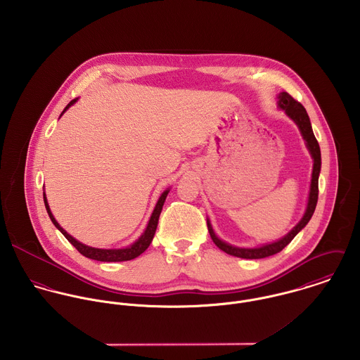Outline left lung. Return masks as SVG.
<instances>
[{
    "label": "left lung",
    "mask_w": 360,
    "mask_h": 360,
    "mask_svg": "<svg viewBox=\"0 0 360 360\" xmlns=\"http://www.w3.org/2000/svg\"><path fill=\"white\" fill-rule=\"evenodd\" d=\"M278 106L281 109L285 110L287 116H290L297 126L301 130V134L307 143L309 153L313 158V172H311V181H310V191H309L308 206L305 210L304 217L301 219V221L281 240L271 243V244H266L262 245L259 248H238V247H233L224 241H221L220 238H217V236L214 234L210 221L207 219V230L210 234L212 241L226 254L231 255V257H243V259H262V257H271L274 254H278L280 251H283L291 241L292 238L308 224L314 209H316V204H317V198H319V174H320V167H321V155H320V147L319 143L313 134L311 130V124L309 120L308 113L307 109L302 106V103H298L297 100H294L288 93H280L278 94Z\"/></svg>",
    "instance_id": "8db88e82"
}]
</instances>
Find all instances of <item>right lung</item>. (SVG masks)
Returning a JSON list of instances; mask_svg holds the SVG:
<instances>
[{"label": "right lung", "instance_id": "add662e5", "mask_svg": "<svg viewBox=\"0 0 360 360\" xmlns=\"http://www.w3.org/2000/svg\"><path fill=\"white\" fill-rule=\"evenodd\" d=\"M76 101H77V98L72 100L70 103L66 105V108L63 109V112H65L69 106H72ZM63 112H62L60 115H63ZM167 194H169V190L163 191V194L159 197V200H158V202H156V205H155L154 212H153V214H151V219H150V221H148V224H147V229H146V231L141 234V237H140L134 244H131L130 247L122 248V250H100V248L87 247V245L79 243V241L75 240L70 234H68V233L58 224V221L55 220V217L52 216L50 206H49L47 198H46V193H44V204H46V209H47V212H49V216H50L53 226L66 237V240H68L82 255H84L86 257H90V259H94V260H100V262H124V260H131V259H134V257H140V255L150 247V244H151V241H153V238H154L155 231H156L159 214H160V212H162V206L165 204V200H166Z\"/></svg>", "mask_w": 360, "mask_h": 360}]
</instances>
